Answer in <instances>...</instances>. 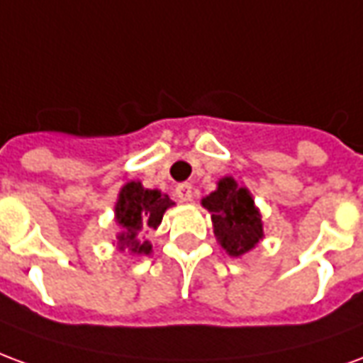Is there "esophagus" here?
Returning <instances> with one entry per match:
<instances>
[{
    "mask_svg": "<svg viewBox=\"0 0 363 363\" xmlns=\"http://www.w3.org/2000/svg\"><path fill=\"white\" fill-rule=\"evenodd\" d=\"M174 192H177V198H179L181 202H190V200H192V186H190L189 182L179 184Z\"/></svg>",
    "mask_w": 363,
    "mask_h": 363,
    "instance_id": "1",
    "label": "esophagus"
}]
</instances>
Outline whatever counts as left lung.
<instances>
[{
	"instance_id": "1",
	"label": "left lung",
	"mask_w": 363,
	"mask_h": 363,
	"mask_svg": "<svg viewBox=\"0 0 363 363\" xmlns=\"http://www.w3.org/2000/svg\"><path fill=\"white\" fill-rule=\"evenodd\" d=\"M202 206L212 216L213 235L229 257H243L264 239L262 213L251 190L233 177H221L216 190L202 198Z\"/></svg>"
}]
</instances>
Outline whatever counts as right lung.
<instances>
[{
  "mask_svg": "<svg viewBox=\"0 0 363 363\" xmlns=\"http://www.w3.org/2000/svg\"><path fill=\"white\" fill-rule=\"evenodd\" d=\"M171 206L174 202L161 190L145 189L140 181H128L114 204V221L120 229L114 241L116 249L138 257L151 255L153 245L145 239V233L161 225L163 213Z\"/></svg>",
  "mask_w": 363,
  "mask_h": 363,
  "instance_id": "obj_1",
  "label": "right lung"
}]
</instances>
